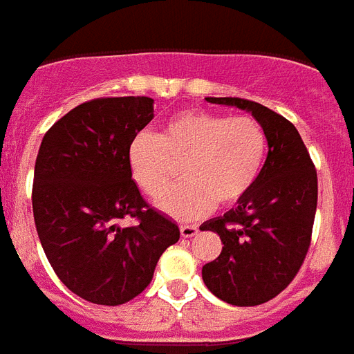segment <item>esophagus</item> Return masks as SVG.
Returning a JSON list of instances; mask_svg holds the SVG:
<instances>
[{"label": "esophagus", "instance_id": "obj_1", "mask_svg": "<svg viewBox=\"0 0 354 354\" xmlns=\"http://www.w3.org/2000/svg\"><path fill=\"white\" fill-rule=\"evenodd\" d=\"M180 234L183 238H192L194 234H198V227L196 225H180Z\"/></svg>", "mask_w": 354, "mask_h": 354}]
</instances>
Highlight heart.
<instances>
[{"label":"heart","mask_w":354,"mask_h":354,"mask_svg":"<svg viewBox=\"0 0 354 354\" xmlns=\"http://www.w3.org/2000/svg\"><path fill=\"white\" fill-rule=\"evenodd\" d=\"M266 131L254 118L183 111L158 136L140 132L127 149L131 176L143 194L158 198L182 165L184 183L158 200V209L180 220L203 216L214 205H231L251 191L263 167Z\"/></svg>","instance_id":"b5f03b06"}]
</instances>
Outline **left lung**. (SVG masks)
Wrapping results in <instances>:
<instances>
[{
  "label": "left lung",
  "instance_id": "obj_1",
  "mask_svg": "<svg viewBox=\"0 0 354 354\" xmlns=\"http://www.w3.org/2000/svg\"><path fill=\"white\" fill-rule=\"evenodd\" d=\"M205 100L251 112L266 131L269 152L251 191L200 227L218 232L223 243L220 257L202 269L207 289L231 306H260L280 295L306 260L317 214V169L283 116L242 97Z\"/></svg>",
  "mask_w": 354,
  "mask_h": 354
}]
</instances>
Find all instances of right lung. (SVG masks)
Wrapping results in <instances>:
<instances>
[{"mask_svg":"<svg viewBox=\"0 0 354 354\" xmlns=\"http://www.w3.org/2000/svg\"><path fill=\"white\" fill-rule=\"evenodd\" d=\"M147 96L97 97L43 136L32 211L48 263L65 286L97 306H122L151 283L180 229L147 205L127 165L129 143L154 118ZM131 216L138 223L120 227Z\"/></svg>","mask_w":354,"mask_h":354,"instance_id":"right-lung-1","label":"right lung"}]
</instances>
